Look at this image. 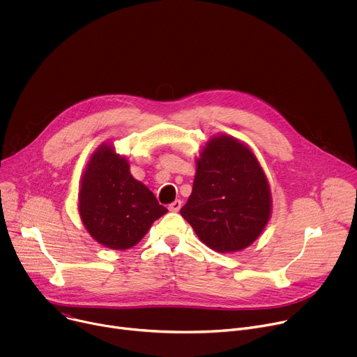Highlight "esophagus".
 Returning <instances> with one entry per match:
<instances>
[{"label":"esophagus","mask_w":357,"mask_h":357,"mask_svg":"<svg viewBox=\"0 0 357 357\" xmlns=\"http://www.w3.org/2000/svg\"><path fill=\"white\" fill-rule=\"evenodd\" d=\"M181 208H182V202L181 200H175V202H172L171 205H169V211L171 212H179Z\"/></svg>","instance_id":"esophagus-1"}]
</instances>
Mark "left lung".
I'll list each match as a JSON object with an SVG mask.
<instances>
[{
	"label": "left lung",
	"mask_w": 357,
	"mask_h": 357,
	"mask_svg": "<svg viewBox=\"0 0 357 357\" xmlns=\"http://www.w3.org/2000/svg\"><path fill=\"white\" fill-rule=\"evenodd\" d=\"M271 213L270 182L254 151L229 134L208 138L181 209L199 240L218 252L241 251L261 236Z\"/></svg>",
	"instance_id": "8db88e82"
}]
</instances>
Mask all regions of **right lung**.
<instances>
[{"instance_id": "right-lung-1", "label": "right lung", "mask_w": 357, "mask_h": 357, "mask_svg": "<svg viewBox=\"0 0 357 357\" xmlns=\"http://www.w3.org/2000/svg\"><path fill=\"white\" fill-rule=\"evenodd\" d=\"M77 211L89 234L112 250L138 244L168 209L130 172V161L113 142L100 144L80 176Z\"/></svg>"}]
</instances>
